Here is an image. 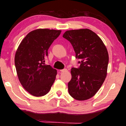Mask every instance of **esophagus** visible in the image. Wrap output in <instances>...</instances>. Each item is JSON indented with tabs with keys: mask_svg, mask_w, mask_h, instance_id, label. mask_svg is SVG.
Instances as JSON below:
<instances>
[{
	"mask_svg": "<svg viewBox=\"0 0 126 126\" xmlns=\"http://www.w3.org/2000/svg\"><path fill=\"white\" fill-rule=\"evenodd\" d=\"M67 71V69H63L60 70V71H61V72H66Z\"/></svg>",
	"mask_w": 126,
	"mask_h": 126,
	"instance_id": "obj_1",
	"label": "esophagus"
}]
</instances>
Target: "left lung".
Returning a JSON list of instances; mask_svg holds the SVG:
<instances>
[{
    "label": "left lung",
    "mask_w": 126,
    "mask_h": 126,
    "mask_svg": "<svg viewBox=\"0 0 126 126\" xmlns=\"http://www.w3.org/2000/svg\"><path fill=\"white\" fill-rule=\"evenodd\" d=\"M63 37L73 46L76 58L80 59L77 68L71 69L68 92L75 99L84 101L95 95L107 76L108 53L101 38L91 30L66 31Z\"/></svg>",
    "instance_id": "8db88e82"
}]
</instances>
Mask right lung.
<instances>
[{"instance_id": "1", "label": "right lung", "mask_w": 126, "mask_h": 126, "mask_svg": "<svg viewBox=\"0 0 126 126\" xmlns=\"http://www.w3.org/2000/svg\"><path fill=\"white\" fill-rule=\"evenodd\" d=\"M61 31L39 29L28 34L20 43L15 55V65L21 84L35 97L46 95L55 79L57 70L46 65L51 44Z\"/></svg>"}]
</instances>
